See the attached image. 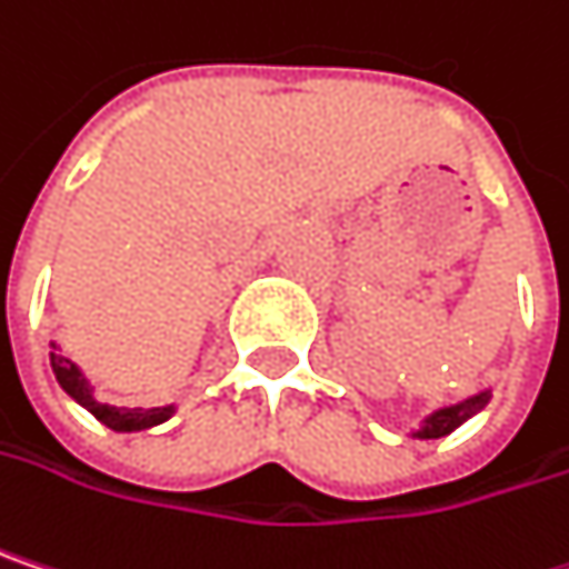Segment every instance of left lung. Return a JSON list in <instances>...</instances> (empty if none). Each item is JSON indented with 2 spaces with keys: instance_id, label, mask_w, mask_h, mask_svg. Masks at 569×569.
<instances>
[{
  "instance_id": "left-lung-1",
  "label": "left lung",
  "mask_w": 569,
  "mask_h": 569,
  "mask_svg": "<svg viewBox=\"0 0 569 569\" xmlns=\"http://www.w3.org/2000/svg\"><path fill=\"white\" fill-rule=\"evenodd\" d=\"M489 390H482V393H476V397H466L462 403H452V407H439L433 410L427 420H423V427L413 433V437L420 439H439L446 437V433H452L456 427H462L469 417H476L486 403H489Z\"/></svg>"
}]
</instances>
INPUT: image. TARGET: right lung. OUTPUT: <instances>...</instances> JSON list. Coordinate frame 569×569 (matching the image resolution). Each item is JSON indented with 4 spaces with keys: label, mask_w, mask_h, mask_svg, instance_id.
Here are the masks:
<instances>
[{
    "label": "right lung",
    "mask_w": 569,
    "mask_h": 569,
    "mask_svg": "<svg viewBox=\"0 0 569 569\" xmlns=\"http://www.w3.org/2000/svg\"><path fill=\"white\" fill-rule=\"evenodd\" d=\"M54 351H51V368H54V378H58V385L68 390L74 400H78L80 407H87L100 423H107L110 430H117V433H136V430H149V427H156V423H162V420H169L172 413H176V407H113V403H100V400H93V390L87 385V378L80 375V368L71 361V358H64L61 351H58V345H51Z\"/></svg>",
    "instance_id": "right-lung-1"
}]
</instances>
